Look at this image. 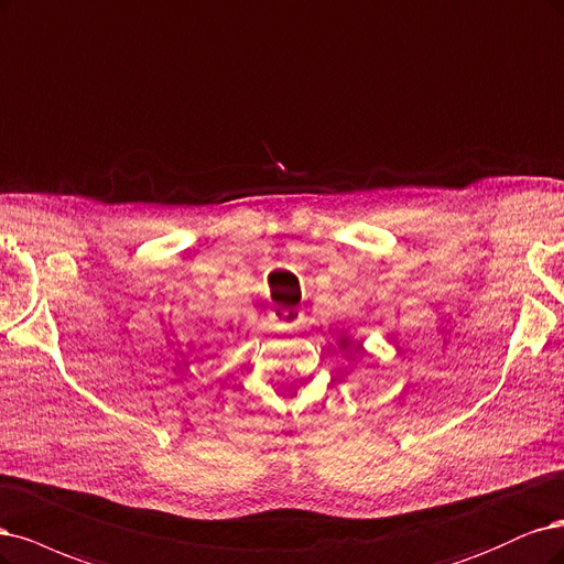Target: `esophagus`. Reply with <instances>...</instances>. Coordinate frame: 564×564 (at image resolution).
<instances>
[{
    "label": "esophagus",
    "instance_id": "obj_1",
    "mask_svg": "<svg viewBox=\"0 0 564 564\" xmlns=\"http://www.w3.org/2000/svg\"><path fill=\"white\" fill-rule=\"evenodd\" d=\"M279 321L283 325H295L300 321V314L295 312V308H279Z\"/></svg>",
    "mask_w": 564,
    "mask_h": 564
}]
</instances>
